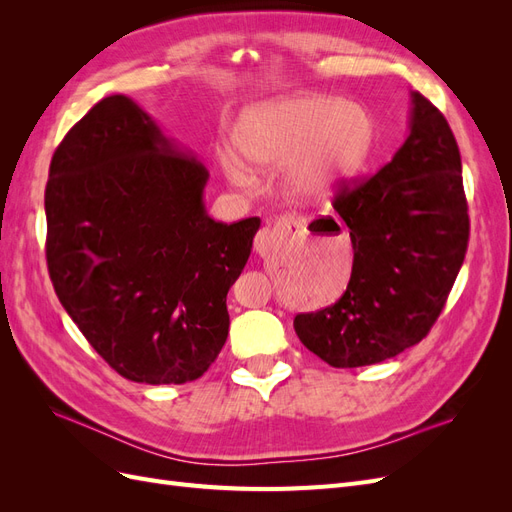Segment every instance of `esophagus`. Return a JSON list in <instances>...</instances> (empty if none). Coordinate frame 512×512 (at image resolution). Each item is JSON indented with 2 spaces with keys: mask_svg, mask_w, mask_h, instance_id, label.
I'll list each match as a JSON object with an SVG mask.
<instances>
[{
  "mask_svg": "<svg viewBox=\"0 0 512 512\" xmlns=\"http://www.w3.org/2000/svg\"><path fill=\"white\" fill-rule=\"evenodd\" d=\"M303 228H305V218L294 213H286L277 222L258 230V235L254 239V250L260 256H269L282 243H286L288 237L297 235V232H301Z\"/></svg>",
  "mask_w": 512,
  "mask_h": 512,
  "instance_id": "1",
  "label": "esophagus"
}]
</instances>
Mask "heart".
Wrapping results in <instances>:
<instances>
[{
	"label": "heart",
	"mask_w": 512,
	"mask_h": 512,
	"mask_svg": "<svg viewBox=\"0 0 512 512\" xmlns=\"http://www.w3.org/2000/svg\"><path fill=\"white\" fill-rule=\"evenodd\" d=\"M232 145L258 168L282 164L284 188L294 200H320L361 173L376 145V123L365 108L331 96H292L247 108ZM224 175L241 188L252 175L232 156Z\"/></svg>",
	"instance_id": "1"
}]
</instances>
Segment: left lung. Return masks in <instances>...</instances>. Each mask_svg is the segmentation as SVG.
Instances as JSON below:
<instances>
[{"mask_svg":"<svg viewBox=\"0 0 512 512\" xmlns=\"http://www.w3.org/2000/svg\"><path fill=\"white\" fill-rule=\"evenodd\" d=\"M333 209L350 228V282L333 305L294 318V331L331 367L382 363L429 333L468 250L459 147L425 96L412 91L410 134L393 160L342 183Z\"/></svg>","mask_w":512,"mask_h":512,"instance_id":"left-lung-1","label":"left lung"}]
</instances>
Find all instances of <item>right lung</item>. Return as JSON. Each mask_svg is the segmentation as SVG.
<instances>
[{"label":"right lung","mask_w":512,"mask_h":512,"mask_svg":"<svg viewBox=\"0 0 512 512\" xmlns=\"http://www.w3.org/2000/svg\"><path fill=\"white\" fill-rule=\"evenodd\" d=\"M207 179L203 162L121 94L100 100L53 153V288L91 348L132 382H192L226 344V294L260 218L211 220Z\"/></svg>","instance_id":"obj_1"}]
</instances>
